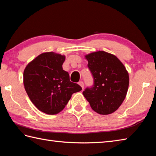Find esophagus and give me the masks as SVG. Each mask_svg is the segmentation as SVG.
I'll use <instances>...</instances> for the list:
<instances>
[{"instance_id":"34e87169","label":"esophagus","mask_w":156,"mask_h":156,"mask_svg":"<svg viewBox=\"0 0 156 156\" xmlns=\"http://www.w3.org/2000/svg\"><path fill=\"white\" fill-rule=\"evenodd\" d=\"M78 84L80 86L81 88H82V89L84 88V83H83V82H82V81H80V82H78Z\"/></svg>"}]
</instances>
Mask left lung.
Returning <instances> with one entry per match:
<instances>
[{
  "instance_id": "8db88e82",
  "label": "left lung",
  "mask_w": 156,
  "mask_h": 156,
  "mask_svg": "<svg viewBox=\"0 0 156 156\" xmlns=\"http://www.w3.org/2000/svg\"><path fill=\"white\" fill-rule=\"evenodd\" d=\"M85 58L94 83L82 94L92 110L102 115L111 114L119 108L127 95L129 73L117 56L108 52H92Z\"/></svg>"
}]
</instances>
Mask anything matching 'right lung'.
Listing matches in <instances>:
<instances>
[{
    "label": "right lung",
    "mask_w": 156,
    "mask_h": 156,
    "mask_svg": "<svg viewBox=\"0 0 156 156\" xmlns=\"http://www.w3.org/2000/svg\"><path fill=\"white\" fill-rule=\"evenodd\" d=\"M66 56L45 52L26 66L23 84L28 97L38 110L48 115L61 112L72 94L82 90L80 86L69 80V74L62 68Z\"/></svg>",
    "instance_id": "obj_1"
}]
</instances>
